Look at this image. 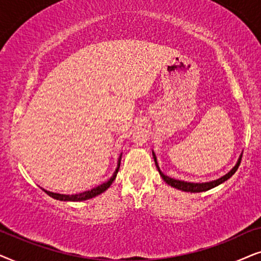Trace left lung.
I'll use <instances>...</instances> for the list:
<instances>
[{"label":"left lung","mask_w":261,"mask_h":261,"mask_svg":"<svg viewBox=\"0 0 261 261\" xmlns=\"http://www.w3.org/2000/svg\"><path fill=\"white\" fill-rule=\"evenodd\" d=\"M152 156H154V161H155V165H156V168H158V171L160 173V175L162 176V179L165 180L166 184H168L169 186L174 187V189H178V190H181L184 192H191V193H197V192H205L207 190H211L214 189V187H216L218 185H221L222 182L227 181L229 178H231L232 174L238 171L239 166H240V162H241V158L242 155L240 156L238 162H236V165L234 166V168L231 169L230 172L227 173V174L222 176V178L217 179V180H214V181H209V182H201V184H194V182H187V181H181V180H175L173 178H169V176H167L163 174L161 172V169H160V167L158 165V161H156V156L154 152H152Z\"/></svg>","instance_id":"obj_1"}]
</instances>
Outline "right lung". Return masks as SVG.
Returning a JSON list of instances; mask_svg holds the SVG:
<instances>
[{
	"instance_id": "1",
	"label": "right lung",
	"mask_w": 261,
	"mask_h": 261,
	"mask_svg": "<svg viewBox=\"0 0 261 261\" xmlns=\"http://www.w3.org/2000/svg\"><path fill=\"white\" fill-rule=\"evenodd\" d=\"M120 160H121V155L119 156V159H118V165H117V168L116 171H114L113 175L111 176V178L107 180L106 182L101 184V185L94 187V189L89 190V191H85V192L82 193H77V194H60V193H54V192H50V191H45L48 196L55 198V199L57 200H62V201H82V200H87V199H90V198H94L96 196H99V194H101L102 192H105V191L109 189V187L112 185V182L116 180V176H117V173L119 171V167H120Z\"/></svg>"
}]
</instances>
